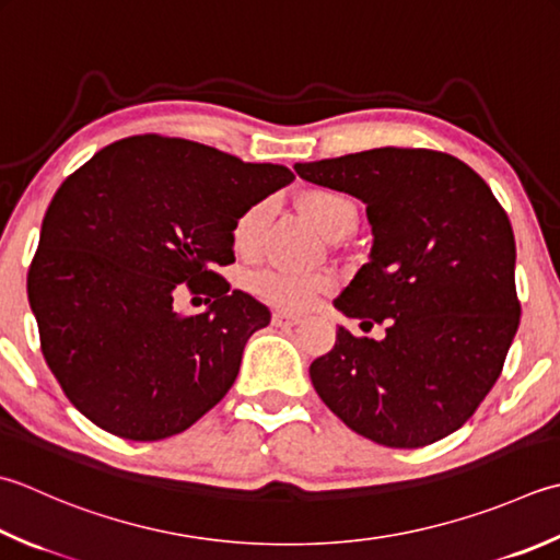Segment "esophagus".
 <instances>
[{
  "mask_svg": "<svg viewBox=\"0 0 560 560\" xmlns=\"http://www.w3.org/2000/svg\"><path fill=\"white\" fill-rule=\"evenodd\" d=\"M271 323L277 327H293V325L301 323V317L293 315V313H287V311H277L271 317Z\"/></svg>",
  "mask_w": 560,
  "mask_h": 560,
  "instance_id": "1",
  "label": "esophagus"
}]
</instances>
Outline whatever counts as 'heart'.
I'll use <instances>...</instances> for the list:
<instances>
[{"mask_svg":"<svg viewBox=\"0 0 560 560\" xmlns=\"http://www.w3.org/2000/svg\"><path fill=\"white\" fill-rule=\"evenodd\" d=\"M303 213L323 230L327 237H335L339 233H352L357 228V206L347 199L345 194L332 189H313L303 194L301 199ZM269 206L257 203L240 218L235 225V247L240 252H252L257 247L261 230L267 225ZM257 295L279 305V308L301 311L317 299V295L330 291L332 279L325 273H299L287 269H267L261 271L252 281Z\"/></svg>","mask_w":560,"mask_h":560,"instance_id":"1","label":"heart"}]
</instances>
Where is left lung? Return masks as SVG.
Masks as SVG:
<instances>
[{"instance_id":"obj_1","label":"left lung","mask_w":560,"mask_h":560,"mask_svg":"<svg viewBox=\"0 0 560 560\" xmlns=\"http://www.w3.org/2000/svg\"><path fill=\"white\" fill-rule=\"evenodd\" d=\"M366 206L369 261L335 299L361 327L311 364L317 396L366 440L418 448L456 432L495 386L520 327L514 233L490 186L446 152L376 148L299 162Z\"/></svg>"}]
</instances>
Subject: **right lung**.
I'll list each match as a JSON object with an SVG mask.
<instances>
[{"label": "right lung", "instance_id": "1", "mask_svg": "<svg viewBox=\"0 0 560 560\" xmlns=\"http://www.w3.org/2000/svg\"><path fill=\"white\" fill-rule=\"evenodd\" d=\"M289 167L243 162L194 140L133 136L62 182L28 269L40 349L65 396L116 436L179 434L233 386L271 313L230 291L235 225L291 184ZM211 294L199 316L173 299Z\"/></svg>", "mask_w": 560, "mask_h": 560}]
</instances>
